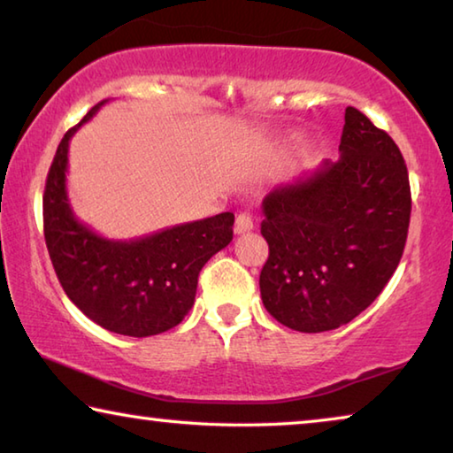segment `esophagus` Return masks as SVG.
I'll list each match as a JSON object with an SVG mask.
<instances>
[{
  "label": "esophagus",
  "mask_w": 453,
  "mask_h": 453,
  "mask_svg": "<svg viewBox=\"0 0 453 453\" xmlns=\"http://www.w3.org/2000/svg\"><path fill=\"white\" fill-rule=\"evenodd\" d=\"M254 229V219H251L248 213H240V216L235 218V224H234V234L235 235H242V234H248Z\"/></svg>",
  "instance_id": "esophagus-1"
}]
</instances>
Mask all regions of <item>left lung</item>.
I'll use <instances>...</instances> for the list:
<instances>
[{
    "label": "left lung",
    "mask_w": 453,
    "mask_h": 453,
    "mask_svg": "<svg viewBox=\"0 0 453 453\" xmlns=\"http://www.w3.org/2000/svg\"><path fill=\"white\" fill-rule=\"evenodd\" d=\"M340 159L264 197L270 257L259 273L272 316L303 334L329 332L381 294L408 240L411 194L395 142L346 110Z\"/></svg>",
    "instance_id": "1"
}]
</instances>
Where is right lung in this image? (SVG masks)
Wrapping results in <instances>:
<instances>
[{"mask_svg": "<svg viewBox=\"0 0 453 453\" xmlns=\"http://www.w3.org/2000/svg\"><path fill=\"white\" fill-rule=\"evenodd\" d=\"M107 99L59 142L43 194V235L67 297L113 334L148 337L167 332L196 302L197 275L232 242L234 213L189 221L129 242L107 240L73 216L65 173L70 140Z\"/></svg>", "mask_w": 453, "mask_h": 453, "instance_id": "add662e5", "label": "right lung"}]
</instances>
